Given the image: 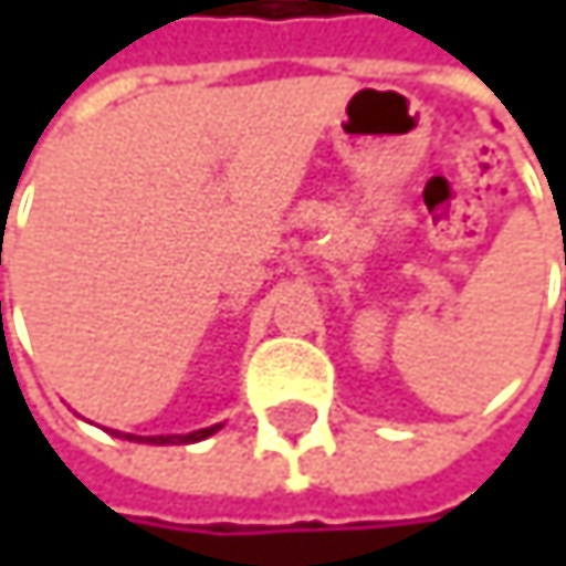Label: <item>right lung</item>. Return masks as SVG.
I'll list each match as a JSON object with an SVG mask.
<instances>
[{"mask_svg":"<svg viewBox=\"0 0 566 566\" xmlns=\"http://www.w3.org/2000/svg\"><path fill=\"white\" fill-rule=\"evenodd\" d=\"M216 429H219V426H212V429H196V432H189V436H147V442H157V446H179V442H199V439L212 436ZM124 439H134V436H124ZM137 442H144V436H140Z\"/></svg>","mask_w":566,"mask_h":566,"instance_id":"right-lung-1","label":"right lung"}]
</instances>
